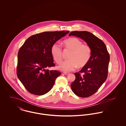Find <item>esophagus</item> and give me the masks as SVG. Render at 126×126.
<instances>
[{"instance_id":"34e87169","label":"esophagus","mask_w":126,"mask_h":126,"mask_svg":"<svg viewBox=\"0 0 126 126\" xmlns=\"http://www.w3.org/2000/svg\"><path fill=\"white\" fill-rule=\"evenodd\" d=\"M63 74H64V75H69L70 73H69V72H64Z\"/></svg>"}]
</instances>
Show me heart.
<instances>
[{
  "mask_svg": "<svg viewBox=\"0 0 126 126\" xmlns=\"http://www.w3.org/2000/svg\"><path fill=\"white\" fill-rule=\"evenodd\" d=\"M63 43L65 47L71 50L68 57L69 60L63 61L58 66L59 69L64 72L74 70L77 67L82 68L86 66L90 60L91 48L90 46L83 44L77 38H70L65 40ZM51 52L54 60L60 63L62 59V48L61 46L55 43L52 46Z\"/></svg>",
  "mask_w": 126,
  "mask_h": 126,
  "instance_id": "obj_1",
  "label": "heart"
}]
</instances>
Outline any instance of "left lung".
<instances>
[{
    "label": "left lung",
    "mask_w": 126,
    "mask_h": 126,
    "mask_svg": "<svg viewBox=\"0 0 126 126\" xmlns=\"http://www.w3.org/2000/svg\"><path fill=\"white\" fill-rule=\"evenodd\" d=\"M71 35L81 38L91 48L88 63L79 73H75L76 79L71 85L75 94L81 97H89L94 94L107 79L110 55L104 42L90 32L75 31L70 33L69 36Z\"/></svg>",
    "instance_id": "obj_1"
}]
</instances>
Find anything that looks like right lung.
<instances>
[{
  "mask_svg": "<svg viewBox=\"0 0 126 126\" xmlns=\"http://www.w3.org/2000/svg\"><path fill=\"white\" fill-rule=\"evenodd\" d=\"M69 32L61 31L38 33L30 37L20 48L17 75L25 88L31 94L43 95L53 87L56 78L61 73L47 69L55 66L51 47Z\"/></svg>",
  "mask_w": 126,
  "mask_h": 126,
  "instance_id": "1",
  "label": "right lung"
}]
</instances>
